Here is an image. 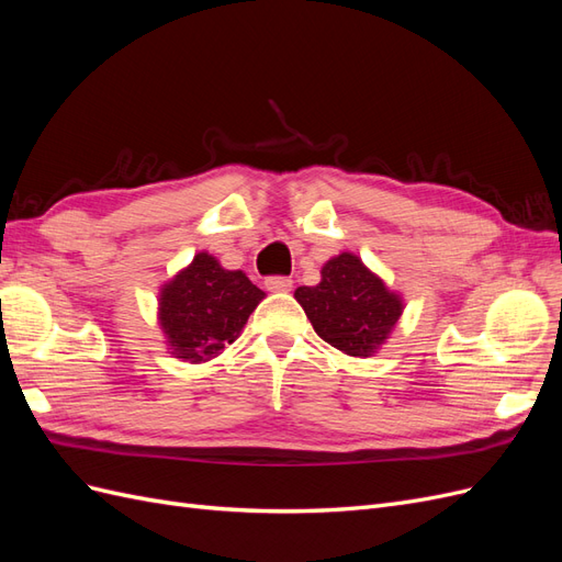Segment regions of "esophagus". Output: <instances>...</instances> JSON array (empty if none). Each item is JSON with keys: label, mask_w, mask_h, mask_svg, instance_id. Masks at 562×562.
<instances>
[{"label": "esophagus", "mask_w": 562, "mask_h": 562, "mask_svg": "<svg viewBox=\"0 0 562 562\" xmlns=\"http://www.w3.org/2000/svg\"><path fill=\"white\" fill-rule=\"evenodd\" d=\"M265 285H267L269 293H288L293 288V281L288 277H269L265 281Z\"/></svg>", "instance_id": "obj_1"}]
</instances>
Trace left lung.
Instances as JSON below:
<instances>
[{"label": "left lung", "mask_w": 562, "mask_h": 562, "mask_svg": "<svg viewBox=\"0 0 562 562\" xmlns=\"http://www.w3.org/2000/svg\"><path fill=\"white\" fill-rule=\"evenodd\" d=\"M295 300L321 339L349 356H372L403 314V302L380 277L342 252L321 269L318 285H300Z\"/></svg>", "instance_id": "1"}]
</instances>
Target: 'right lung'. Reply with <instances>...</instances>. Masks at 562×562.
Returning a JSON list of instances; mask_svg holds the SVG:
<instances>
[{
	"instance_id": "obj_1",
	"label": "right lung",
	"mask_w": 562,
	"mask_h": 562,
	"mask_svg": "<svg viewBox=\"0 0 562 562\" xmlns=\"http://www.w3.org/2000/svg\"><path fill=\"white\" fill-rule=\"evenodd\" d=\"M265 293L244 271H229L209 252L161 288L159 323L176 359L201 363L223 353L246 326Z\"/></svg>"
}]
</instances>
